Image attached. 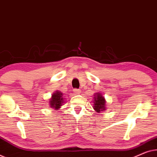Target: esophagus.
<instances>
[{
    "label": "esophagus",
    "mask_w": 157,
    "mask_h": 157,
    "mask_svg": "<svg viewBox=\"0 0 157 157\" xmlns=\"http://www.w3.org/2000/svg\"><path fill=\"white\" fill-rule=\"evenodd\" d=\"M73 93L75 94H78L80 93V90H78V89H74L73 90Z\"/></svg>",
    "instance_id": "obj_1"
}]
</instances>
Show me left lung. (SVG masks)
<instances>
[{
    "mask_svg": "<svg viewBox=\"0 0 157 157\" xmlns=\"http://www.w3.org/2000/svg\"><path fill=\"white\" fill-rule=\"evenodd\" d=\"M93 109L98 113H100L101 112H105L107 109V101L105 98L101 95L100 92H98L94 94L93 97Z\"/></svg>",
    "mask_w": 157,
    "mask_h": 157,
    "instance_id": "obj_1",
    "label": "left lung"
}]
</instances>
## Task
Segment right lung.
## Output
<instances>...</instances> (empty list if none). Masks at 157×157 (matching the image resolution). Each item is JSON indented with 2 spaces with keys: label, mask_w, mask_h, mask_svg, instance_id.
Here are the masks:
<instances>
[{
  "label": "right lung",
  "mask_w": 157,
  "mask_h": 157,
  "mask_svg": "<svg viewBox=\"0 0 157 157\" xmlns=\"http://www.w3.org/2000/svg\"><path fill=\"white\" fill-rule=\"evenodd\" d=\"M65 101V98H63V92L56 90V92H54L52 94L51 98H50L48 102H49L50 108H52L55 110H57L63 105Z\"/></svg>",
  "instance_id": "right-lung-1"
}]
</instances>
